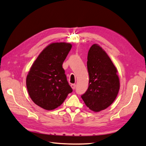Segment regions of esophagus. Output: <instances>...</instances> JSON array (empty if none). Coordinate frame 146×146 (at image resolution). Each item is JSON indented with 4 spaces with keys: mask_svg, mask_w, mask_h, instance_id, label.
Here are the masks:
<instances>
[{
    "mask_svg": "<svg viewBox=\"0 0 146 146\" xmlns=\"http://www.w3.org/2000/svg\"><path fill=\"white\" fill-rule=\"evenodd\" d=\"M71 87L74 90V89H75V88H76V85L75 84H71Z\"/></svg>",
    "mask_w": 146,
    "mask_h": 146,
    "instance_id": "34e87169",
    "label": "esophagus"
}]
</instances>
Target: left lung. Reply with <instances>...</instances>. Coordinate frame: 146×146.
Returning a JSON list of instances; mask_svg holds the SVG:
<instances>
[{
    "instance_id": "obj_1",
    "label": "left lung",
    "mask_w": 146,
    "mask_h": 146,
    "mask_svg": "<svg viewBox=\"0 0 146 146\" xmlns=\"http://www.w3.org/2000/svg\"><path fill=\"white\" fill-rule=\"evenodd\" d=\"M89 83L82 95L85 104L95 112L106 109L113 103L119 89L117 69L107 53L98 44L90 48L87 56Z\"/></svg>"
}]
</instances>
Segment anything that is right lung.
Wrapping results in <instances>:
<instances>
[{
  "mask_svg": "<svg viewBox=\"0 0 146 146\" xmlns=\"http://www.w3.org/2000/svg\"><path fill=\"white\" fill-rule=\"evenodd\" d=\"M69 43L48 45L39 54L27 76V87L33 102L43 109L52 110L61 106L72 92L62 68L71 50Z\"/></svg>",
  "mask_w": 146,
  "mask_h": 146,
  "instance_id": "right-lung-1",
  "label": "right lung"
}]
</instances>
